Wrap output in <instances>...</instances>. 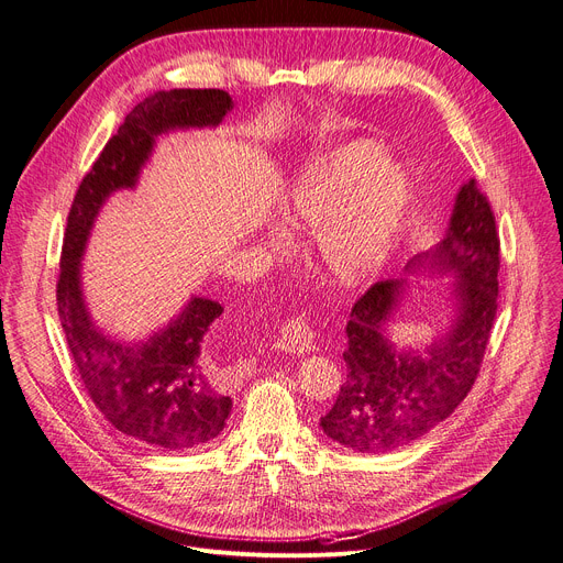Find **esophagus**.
<instances>
[{
  "instance_id": "34e87169",
  "label": "esophagus",
  "mask_w": 563,
  "mask_h": 563,
  "mask_svg": "<svg viewBox=\"0 0 563 563\" xmlns=\"http://www.w3.org/2000/svg\"><path fill=\"white\" fill-rule=\"evenodd\" d=\"M277 347L292 352V354H307L313 347V329L305 316H292L282 324V332L277 339Z\"/></svg>"
}]
</instances>
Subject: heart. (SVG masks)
<instances>
[{"label":"heart","instance_id":"heart-1","mask_svg":"<svg viewBox=\"0 0 563 563\" xmlns=\"http://www.w3.org/2000/svg\"><path fill=\"white\" fill-rule=\"evenodd\" d=\"M409 202L407 175L366 143L327 152L300 175L282 207L288 229H316L313 250L339 284L373 275L390 252Z\"/></svg>","mask_w":563,"mask_h":563}]
</instances>
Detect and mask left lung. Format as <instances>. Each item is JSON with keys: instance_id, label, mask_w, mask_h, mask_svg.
Listing matches in <instances>:
<instances>
[{"instance_id": "left-lung-1", "label": "left lung", "mask_w": 563, "mask_h": 563, "mask_svg": "<svg viewBox=\"0 0 563 563\" xmlns=\"http://www.w3.org/2000/svg\"><path fill=\"white\" fill-rule=\"evenodd\" d=\"M427 258L459 277V318L432 347L395 350L384 336L405 282H377L352 307L343 352L347 377L320 427L358 454L390 452L422 439L464 402L479 375L498 313L500 236L475 179L459 190L448 236Z\"/></svg>"}]
</instances>
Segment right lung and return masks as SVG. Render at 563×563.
<instances>
[{"label":"right lung","mask_w":563,"mask_h":563,"mask_svg":"<svg viewBox=\"0 0 563 563\" xmlns=\"http://www.w3.org/2000/svg\"><path fill=\"white\" fill-rule=\"evenodd\" d=\"M231 97L218 88L158 90L129 111L81 179L65 227L56 282L58 318L77 375L92 405L118 432L141 445L190 452L209 445L231 411L229 371L202 354L218 302L192 297L181 316L145 343L111 341L92 324L79 286V258L107 197L131 188L154 139L168 129L218 124Z\"/></svg>","instance_id":"1"}]
</instances>
